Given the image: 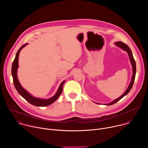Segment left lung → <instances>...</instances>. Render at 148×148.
Wrapping results in <instances>:
<instances>
[{
  "label": "left lung",
  "instance_id": "8db88e82",
  "mask_svg": "<svg viewBox=\"0 0 148 148\" xmlns=\"http://www.w3.org/2000/svg\"><path fill=\"white\" fill-rule=\"evenodd\" d=\"M115 45L118 46L119 47L121 48L122 49L124 50L125 51H126V52L128 53L129 56H130V61L131 62V64H132V68H133V75H132V81L130 84V86L128 87V88H127V90H126V91L120 97H119L118 98H117L116 99L114 100L113 102L110 103H107L106 104L107 105H112L114 103H115L116 102H117L118 101H119L121 99H122L125 95H126V94H128V92L130 91V90H131L132 86H133V84H134V81H135V75H136V62H135V61L134 60V58L133 57V55H132V53L130 49V48L128 47V46H127L126 45H125V43H123V42L122 41H118V42H116L115 43Z\"/></svg>",
  "mask_w": 148,
  "mask_h": 148
}]
</instances>
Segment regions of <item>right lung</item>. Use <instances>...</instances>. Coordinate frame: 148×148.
<instances>
[{"instance_id":"right-lung-1","label":"right lung","mask_w":148,"mask_h":148,"mask_svg":"<svg viewBox=\"0 0 148 148\" xmlns=\"http://www.w3.org/2000/svg\"><path fill=\"white\" fill-rule=\"evenodd\" d=\"M27 45V43L23 45L17 51L15 58L12 63V75L13 77V84L15 88L18 92V94L22 96L23 98H24L26 101H27L30 103L34 105V106L37 107H46L48 106V105L51 104L54 101H56L60 95H61L62 91V86L63 84L64 83V81L60 84V86L58 88V90L57 91V93L54 96H53L52 98L48 99H39L35 98L33 96H32L29 92H27L20 84L17 76V70L18 69V55L20 50H22L25 46Z\"/></svg>"}]
</instances>
